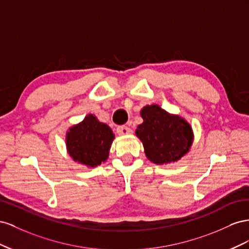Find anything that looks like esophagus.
Masks as SVG:
<instances>
[{
  "label": "esophagus",
  "mask_w": 249,
  "mask_h": 249,
  "mask_svg": "<svg viewBox=\"0 0 249 249\" xmlns=\"http://www.w3.org/2000/svg\"><path fill=\"white\" fill-rule=\"evenodd\" d=\"M131 129L130 127L126 126V125H121V126H118L117 127V132L118 134H120V136H125V134H129L131 133Z\"/></svg>",
  "instance_id": "esophagus-1"
}]
</instances>
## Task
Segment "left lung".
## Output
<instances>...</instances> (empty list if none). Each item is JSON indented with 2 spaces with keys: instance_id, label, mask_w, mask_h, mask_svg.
Returning <instances> with one entry per match:
<instances>
[{
  "instance_id": "obj_1",
  "label": "left lung",
  "mask_w": 249,
  "mask_h": 249,
  "mask_svg": "<svg viewBox=\"0 0 249 249\" xmlns=\"http://www.w3.org/2000/svg\"><path fill=\"white\" fill-rule=\"evenodd\" d=\"M141 116L143 123L138 126L136 134L149 160L164 165L179 160L189 152L194 134L186 120L171 115L158 104L146 105Z\"/></svg>"
}]
</instances>
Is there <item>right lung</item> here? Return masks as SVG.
I'll list each match as a JSON object with an SVG mask.
<instances>
[{
    "mask_svg": "<svg viewBox=\"0 0 249 249\" xmlns=\"http://www.w3.org/2000/svg\"><path fill=\"white\" fill-rule=\"evenodd\" d=\"M115 134L108 125L89 115L82 122L71 127L66 136L71 158L90 168H95L108 158Z\"/></svg>",
    "mask_w": 249,
    "mask_h": 249,
    "instance_id": "obj_1",
    "label": "right lung"
}]
</instances>
